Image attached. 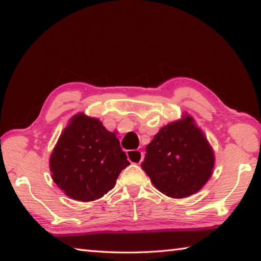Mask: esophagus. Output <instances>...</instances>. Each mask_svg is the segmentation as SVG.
<instances>
[{
  "instance_id": "1",
  "label": "esophagus",
  "mask_w": 261,
  "mask_h": 261,
  "mask_svg": "<svg viewBox=\"0 0 261 261\" xmlns=\"http://www.w3.org/2000/svg\"><path fill=\"white\" fill-rule=\"evenodd\" d=\"M126 155L130 162L137 163V165H139V163L143 161V158H144L143 152L140 151H129L126 153Z\"/></svg>"
}]
</instances>
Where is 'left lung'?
I'll return each instance as SVG.
<instances>
[{
  "label": "left lung",
  "mask_w": 261,
  "mask_h": 261,
  "mask_svg": "<svg viewBox=\"0 0 261 261\" xmlns=\"http://www.w3.org/2000/svg\"><path fill=\"white\" fill-rule=\"evenodd\" d=\"M141 168L159 191L184 198L199 191L211 177L214 152L193 118L184 115L154 136Z\"/></svg>",
  "instance_id": "8db88e82"
}]
</instances>
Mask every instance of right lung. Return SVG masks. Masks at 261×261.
I'll use <instances>...</instances> for the list:
<instances>
[{
	"label": "right lung",
	"mask_w": 261,
	"mask_h": 261,
	"mask_svg": "<svg viewBox=\"0 0 261 261\" xmlns=\"http://www.w3.org/2000/svg\"><path fill=\"white\" fill-rule=\"evenodd\" d=\"M129 165L114 132L98 118L83 113L70 120L49 159L51 178L57 187L79 201L103 197Z\"/></svg>",
	"instance_id": "right-lung-1"
}]
</instances>
